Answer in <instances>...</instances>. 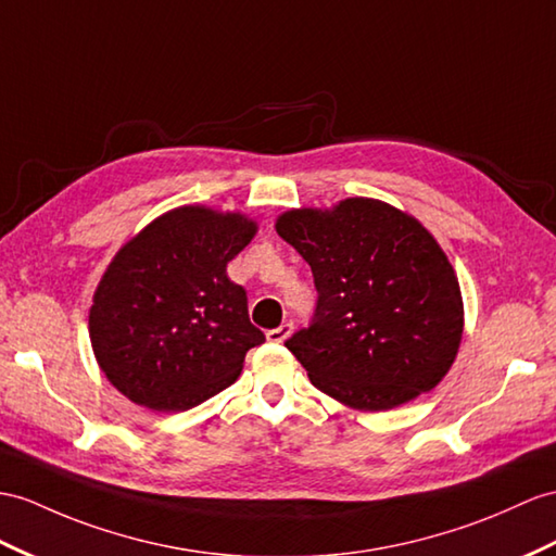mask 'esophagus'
<instances>
[{
  "mask_svg": "<svg viewBox=\"0 0 556 556\" xmlns=\"http://www.w3.org/2000/svg\"><path fill=\"white\" fill-rule=\"evenodd\" d=\"M290 334H292V323H282L280 328H276V330H268V332H266V340H268V342H276V344H280V342H286Z\"/></svg>",
  "mask_w": 556,
  "mask_h": 556,
  "instance_id": "1",
  "label": "esophagus"
}]
</instances>
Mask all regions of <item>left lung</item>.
<instances>
[{
	"instance_id": "obj_1",
	"label": "left lung",
	"mask_w": 556,
	"mask_h": 556,
	"mask_svg": "<svg viewBox=\"0 0 556 556\" xmlns=\"http://www.w3.org/2000/svg\"><path fill=\"white\" fill-rule=\"evenodd\" d=\"M311 266V328L286 346L311 384L361 413H382L434 389L465 330L455 268L422 222L389 202L346 198L276 219Z\"/></svg>"
}]
</instances>
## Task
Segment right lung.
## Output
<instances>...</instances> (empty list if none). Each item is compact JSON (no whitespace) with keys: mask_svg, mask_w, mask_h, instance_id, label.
I'll list each match as a JSON object with an SVG mask.
<instances>
[{"mask_svg":"<svg viewBox=\"0 0 556 556\" xmlns=\"http://www.w3.org/2000/svg\"><path fill=\"white\" fill-rule=\"evenodd\" d=\"M256 228L242 212L181 205L117 250L93 292L89 340L122 396L181 413L238 380L264 332L226 266Z\"/></svg>","mask_w":556,"mask_h":556,"instance_id":"1","label":"right lung"}]
</instances>
